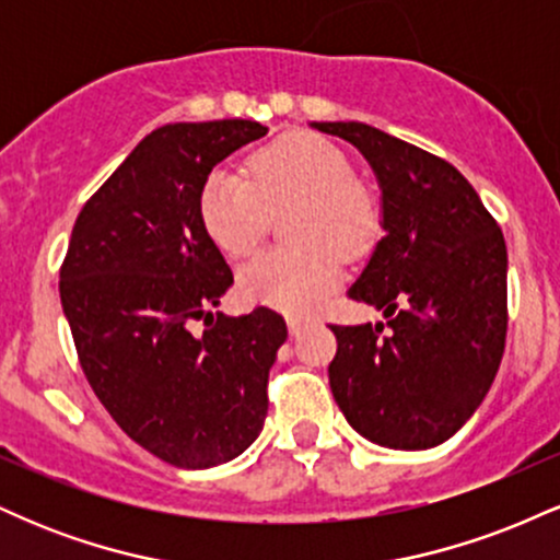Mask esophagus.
Returning <instances> with one entry per match:
<instances>
[{
    "instance_id": "esophagus-1",
    "label": "esophagus",
    "mask_w": 560,
    "mask_h": 560,
    "mask_svg": "<svg viewBox=\"0 0 560 560\" xmlns=\"http://www.w3.org/2000/svg\"><path fill=\"white\" fill-rule=\"evenodd\" d=\"M287 326H289V334H292V337H298V334L307 326V320L300 316H287Z\"/></svg>"
}]
</instances>
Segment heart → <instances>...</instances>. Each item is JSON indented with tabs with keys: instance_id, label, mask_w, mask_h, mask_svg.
Wrapping results in <instances>:
<instances>
[{
	"instance_id": "b5f03b06",
	"label": "heart",
	"mask_w": 560,
	"mask_h": 560,
	"mask_svg": "<svg viewBox=\"0 0 560 560\" xmlns=\"http://www.w3.org/2000/svg\"><path fill=\"white\" fill-rule=\"evenodd\" d=\"M244 173L215 168L199 191V218L231 258L253 253L271 215H289L292 247L268 249L240 271L249 302L307 311L342 279L345 258H361L382 229V205L352 176L342 150L313 133H287L247 158Z\"/></svg>"
}]
</instances>
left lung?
<instances>
[{
    "mask_svg": "<svg viewBox=\"0 0 560 560\" xmlns=\"http://www.w3.org/2000/svg\"><path fill=\"white\" fill-rule=\"evenodd\" d=\"M313 126L363 152L384 208V236L347 294L387 326H331V395L365 440L434 447L471 419L503 361V231L447 160L355 120Z\"/></svg>",
    "mask_w": 560,
    "mask_h": 560,
    "instance_id": "1",
    "label": "left lung"
}]
</instances>
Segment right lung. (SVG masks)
<instances>
[{
	"label": "right lung",
	"instance_id": "obj_1",
	"mask_svg": "<svg viewBox=\"0 0 560 560\" xmlns=\"http://www.w3.org/2000/svg\"><path fill=\"white\" fill-rule=\"evenodd\" d=\"M266 131L234 118L147 133L86 199L60 266L62 311L94 395L133 442L178 468L236 458L268 416L287 324L271 307L240 318L208 311L234 273L199 218L210 171Z\"/></svg>",
	"mask_w": 560,
	"mask_h": 560
}]
</instances>
